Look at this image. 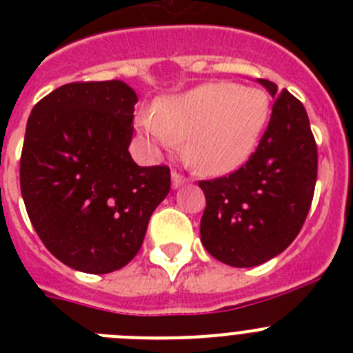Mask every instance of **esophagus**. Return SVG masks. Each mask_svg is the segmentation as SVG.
<instances>
[{"label": "esophagus", "instance_id": "esophagus-1", "mask_svg": "<svg viewBox=\"0 0 353 353\" xmlns=\"http://www.w3.org/2000/svg\"><path fill=\"white\" fill-rule=\"evenodd\" d=\"M185 182H187V179L185 176H182L180 173H176V171H173V173H171V185H173V189H179V187H182Z\"/></svg>", "mask_w": 353, "mask_h": 353}]
</instances>
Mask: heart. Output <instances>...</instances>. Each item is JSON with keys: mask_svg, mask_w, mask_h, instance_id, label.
Segmentation results:
<instances>
[{"mask_svg": "<svg viewBox=\"0 0 353 353\" xmlns=\"http://www.w3.org/2000/svg\"><path fill=\"white\" fill-rule=\"evenodd\" d=\"M270 102L261 90L235 83H205L166 97L138 117L139 129L166 148L185 141L196 171L226 174L251 157L263 134Z\"/></svg>", "mask_w": 353, "mask_h": 353, "instance_id": "1", "label": "heart"}]
</instances>
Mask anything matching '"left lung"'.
<instances>
[{"label":"left lung","mask_w":353,"mask_h":353,"mask_svg":"<svg viewBox=\"0 0 353 353\" xmlns=\"http://www.w3.org/2000/svg\"><path fill=\"white\" fill-rule=\"evenodd\" d=\"M274 99L269 127L244 166L203 180L199 235L215 260L245 269L269 261L301 232L318 171V152L304 105L288 90L258 79Z\"/></svg>","instance_id":"left-lung-1"}]
</instances>
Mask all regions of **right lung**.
Masks as SVG:
<instances>
[{
	"label": "right lung",
	"instance_id": "add662e5",
	"mask_svg": "<svg viewBox=\"0 0 353 353\" xmlns=\"http://www.w3.org/2000/svg\"><path fill=\"white\" fill-rule=\"evenodd\" d=\"M138 95L123 81L68 83L28 118L21 192L43 245L86 274L125 267L171 189L168 166L129 154Z\"/></svg>",
	"mask_w": 353,
	"mask_h": 353
}]
</instances>
